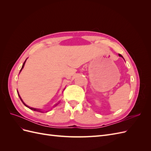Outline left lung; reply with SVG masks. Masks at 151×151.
I'll return each instance as SVG.
<instances>
[{
    "label": "left lung",
    "instance_id": "1",
    "mask_svg": "<svg viewBox=\"0 0 151 151\" xmlns=\"http://www.w3.org/2000/svg\"><path fill=\"white\" fill-rule=\"evenodd\" d=\"M119 56H120V57H122V55H120V54H119Z\"/></svg>",
    "mask_w": 151,
    "mask_h": 151
}]
</instances>
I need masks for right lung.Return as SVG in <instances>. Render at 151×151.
I'll return each instance as SVG.
<instances>
[{
	"mask_svg": "<svg viewBox=\"0 0 151 151\" xmlns=\"http://www.w3.org/2000/svg\"><path fill=\"white\" fill-rule=\"evenodd\" d=\"M26 60H25V62H24V63H23V65H22V68H21V70H20V72L22 70V68H23V67H24V64H25V62H26ZM17 94H18V96H19V98L21 99V101L22 102V103H23L24 105H25V106H26V107H28V108H29V109H32V110H34V111H38V112H41V113H43L42 110H41V109H36V108H31V107H29V106H28V105H26L24 102H23V101H22V99H21V98L20 97V96H19V93H18V91H17ZM57 104H56L55 105V106H57Z\"/></svg>",
	"mask_w": 151,
	"mask_h": 151,
	"instance_id": "obj_1",
	"label": "right lung"
}]
</instances>
